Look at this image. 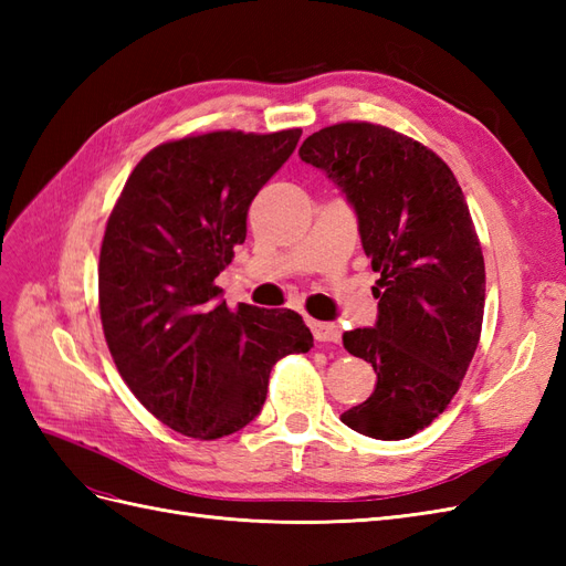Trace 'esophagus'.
I'll use <instances>...</instances> for the list:
<instances>
[{
  "instance_id": "esophagus-1",
  "label": "esophagus",
  "mask_w": 566,
  "mask_h": 566,
  "mask_svg": "<svg viewBox=\"0 0 566 566\" xmlns=\"http://www.w3.org/2000/svg\"><path fill=\"white\" fill-rule=\"evenodd\" d=\"M310 323V328L314 333V337L318 342H339V328L335 323H325V321H306Z\"/></svg>"
}]
</instances>
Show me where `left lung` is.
Segmentation results:
<instances>
[{"label":"left lung","mask_w":566,"mask_h":566,"mask_svg":"<svg viewBox=\"0 0 566 566\" xmlns=\"http://www.w3.org/2000/svg\"><path fill=\"white\" fill-rule=\"evenodd\" d=\"M300 158L352 205L380 273L375 325L342 337L378 385L342 422L373 439H408L451 403L482 333L486 273L465 196L437 153L380 125L325 127Z\"/></svg>","instance_id":"1"}]
</instances>
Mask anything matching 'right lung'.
Returning a JSON list of instances; mask_svg holds the SVG:
<instances>
[{
    "mask_svg": "<svg viewBox=\"0 0 566 566\" xmlns=\"http://www.w3.org/2000/svg\"><path fill=\"white\" fill-rule=\"evenodd\" d=\"M300 136L212 132L163 144L113 208L98 260L108 349L134 397L179 434L243 430L262 413L273 364L314 347L300 314L231 312L214 285L245 241L252 198Z\"/></svg>",
    "mask_w": 566,
    "mask_h": 566,
    "instance_id": "obj_1",
    "label": "right lung"
}]
</instances>
